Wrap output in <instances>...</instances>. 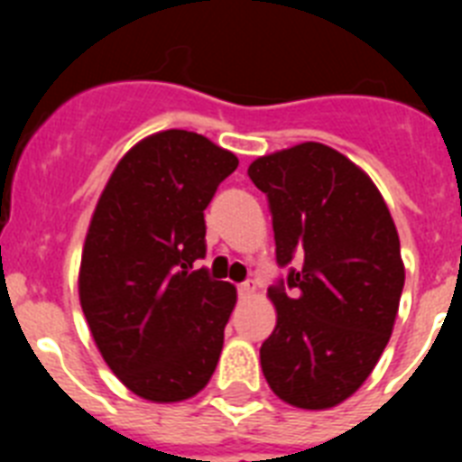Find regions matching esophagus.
Instances as JSON below:
<instances>
[{
  "label": "esophagus",
  "instance_id": "1",
  "mask_svg": "<svg viewBox=\"0 0 462 462\" xmlns=\"http://www.w3.org/2000/svg\"><path fill=\"white\" fill-rule=\"evenodd\" d=\"M238 293L240 296H254L256 293V284L254 282H243V284H238Z\"/></svg>",
  "mask_w": 462,
  "mask_h": 462
}]
</instances>
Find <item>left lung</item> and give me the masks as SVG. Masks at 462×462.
Wrapping results in <instances>:
<instances>
[{
  "label": "left lung",
  "mask_w": 462,
  "mask_h": 462,
  "mask_svg": "<svg viewBox=\"0 0 462 462\" xmlns=\"http://www.w3.org/2000/svg\"><path fill=\"white\" fill-rule=\"evenodd\" d=\"M287 280L268 289L277 310L261 370L280 400L328 410L356 393L389 345L405 287L400 238L383 196L352 159L324 143L254 159Z\"/></svg>",
  "instance_id": "8db88e82"
}]
</instances>
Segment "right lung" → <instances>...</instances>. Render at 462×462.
I'll return each mask as SVG.
<instances>
[{
    "mask_svg": "<svg viewBox=\"0 0 462 462\" xmlns=\"http://www.w3.org/2000/svg\"><path fill=\"white\" fill-rule=\"evenodd\" d=\"M238 157L169 129L136 143L101 191L80 256L79 296L94 345L138 398H194L217 368L236 287L210 280L203 210Z\"/></svg>",
    "mask_w": 462,
    "mask_h": 462,
    "instance_id": "obj_1",
    "label": "right lung"
}]
</instances>
